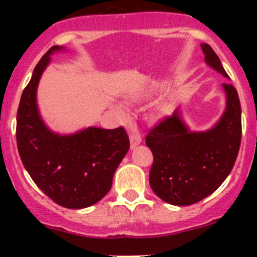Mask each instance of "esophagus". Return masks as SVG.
<instances>
[{
	"label": "esophagus",
	"mask_w": 257,
	"mask_h": 257,
	"mask_svg": "<svg viewBox=\"0 0 257 257\" xmlns=\"http://www.w3.org/2000/svg\"><path fill=\"white\" fill-rule=\"evenodd\" d=\"M130 143H131V148H135L138 145L142 143V136L138 131H134V133L130 134Z\"/></svg>",
	"instance_id": "obj_1"
}]
</instances>
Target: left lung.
<instances>
[{
    "mask_svg": "<svg viewBox=\"0 0 257 257\" xmlns=\"http://www.w3.org/2000/svg\"><path fill=\"white\" fill-rule=\"evenodd\" d=\"M201 47L208 67L229 78L212 47L207 44ZM221 86L226 106L215 126L190 131L178 109L145 138L153 153L149 184L170 205L189 206L202 201L224 183L234 166L242 136L240 103L234 86Z\"/></svg>",
    "mask_w": 257,
    "mask_h": 257,
    "instance_id": "obj_1",
    "label": "left lung"
}]
</instances>
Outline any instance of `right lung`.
Returning <instances> with one entry per match:
<instances>
[{
    "instance_id": "add662e5",
    "label": "right lung",
    "mask_w": 257,
    "mask_h": 257,
    "mask_svg": "<svg viewBox=\"0 0 257 257\" xmlns=\"http://www.w3.org/2000/svg\"><path fill=\"white\" fill-rule=\"evenodd\" d=\"M52 46L36 65L20 97L17 143L32 180L47 197L65 208H85L100 201L112 188L113 175L130 148L123 127L105 130L87 127L60 135L45 124L37 106L40 78L54 52Z\"/></svg>"
}]
</instances>
